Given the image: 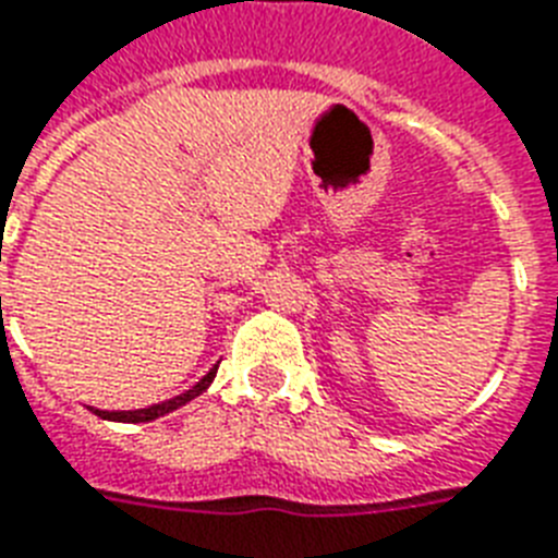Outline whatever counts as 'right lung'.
Instances as JSON below:
<instances>
[{"mask_svg": "<svg viewBox=\"0 0 558 558\" xmlns=\"http://www.w3.org/2000/svg\"><path fill=\"white\" fill-rule=\"evenodd\" d=\"M213 377H216V368H209V372L204 374L202 380L195 383V386L190 391H184V395H178V398H172V400H163V403L149 405V409H135V412H100V409H95V414H97V417H102V421H118V423H146V421H155V417H160V414L175 412L178 405L190 403V400L198 398L202 391H207V386H209V383H213Z\"/></svg>", "mask_w": 558, "mask_h": 558, "instance_id": "right-lung-1", "label": "right lung"}]
</instances>
